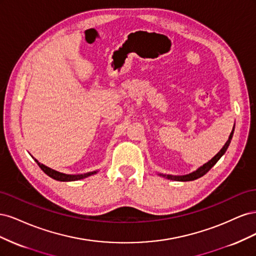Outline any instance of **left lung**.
I'll return each instance as SVG.
<instances>
[{
    "mask_svg": "<svg viewBox=\"0 0 256 256\" xmlns=\"http://www.w3.org/2000/svg\"><path fill=\"white\" fill-rule=\"evenodd\" d=\"M234 129H235V127L233 128V130H232V132H230V138H228V142L226 143V145H224L223 147H222V150L216 154V156L212 159V160H209L207 164H203V166H200V168H198L196 171H194L193 173H190V174H188V175H182V176H173V175H161V176H164V177H166V178H168V180H177V182H190V180H198V178H200V177H202V176H204L209 170H210L216 162H218V160L223 156L224 154H226V150H228V145H230V140H232V138H233V134H234Z\"/></svg>",
    "mask_w": 256,
    "mask_h": 256,
    "instance_id": "1",
    "label": "left lung"
}]
</instances>
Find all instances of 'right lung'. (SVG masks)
Returning a JSON list of instances; mask_svg holds the SVG:
<instances>
[{
	"label": "right lung",
	"instance_id": "obj_1",
	"mask_svg": "<svg viewBox=\"0 0 256 256\" xmlns=\"http://www.w3.org/2000/svg\"><path fill=\"white\" fill-rule=\"evenodd\" d=\"M37 162V164L40 166V168L42 170V171L47 174L48 176H50L51 178H53V180H60V182H72V180H82V178H85V177H88L92 174H95L96 171L94 172H88V173H85V174H81V175H68V174H64V173H60L58 171H54V170L42 164H40L37 160H35Z\"/></svg>",
	"mask_w": 256,
	"mask_h": 256
}]
</instances>
